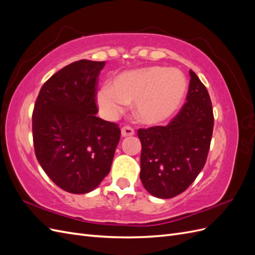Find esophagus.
<instances>
[{
    "label": "esophagus",
    "mask_w": 255,
    "mask_h": 255,
    "mask_svg": "<svg viewBox=\"0 0 255 255\" xmlns=\"http://www.w3.org/2000/svg\"><path fill=\"white\" fill-rule=\"evenodd\" d=\"M134 133H135L134 128H132L129 126H126V127H123V128H121V135H122L123 137L132 136V135H134Z\"/></svg>",
    "instance_id": "34e87169"
}]
</instances>
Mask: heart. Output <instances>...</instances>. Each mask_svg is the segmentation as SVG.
<instances>
[{"label": "heart", "mask_w": 255, "mask_h": 255, "mask_svg": "<svg viewBox=\"0 0 255 255\" xmlns=\"http://www.w3.org/2000/svg\"><path fill=\"white\" fill-rule=\"evenodd\" d=\"M186 91V80L179 70L149 67L126 72L113 87L99 90L97 102L106 118L115 119L135 102L137 118L146 125L168 119L177 110Z\"/></svg>", "instance_id": "b5f03b06"}]
</instances>
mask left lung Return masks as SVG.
<instances>
[{"label":"left lung","mask_w":255,"mask_h":255,"mask_svg":"<svg viewBox=\"0 0 255 255\" xmlns=\"http://www.w3.org/2000/svg\"><path fill=\"white\" fill-rule=\"evenodd\" d=\"M187 101L167 126L137 130L141 142L140 180L154 197L182 194L203 169L210 150L214 114L210 95L190 70Z\"/></svg>","instance_id":"left-lung-1"}]
</instances>
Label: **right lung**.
Here are the masks:
<instances>
[{
  "instance_id": "obj_1",
  "label": "right lung",
  "mask_w": 255,
  "mask_h": 255,
  "mask_svg": "<svg viewBox=\"0 0 255 255\" xmlns=\"http://www.w3.org/2000/svg\"><path fill=\"white\" fill-rule=\"evenodd\" d=\"M105 61L81 59L43 84L33 111L37 160L58 187L71 194L94 190L110 173L120 139L117 123L98 113L97 91Z\"/></svg>"
}]
</instances>
